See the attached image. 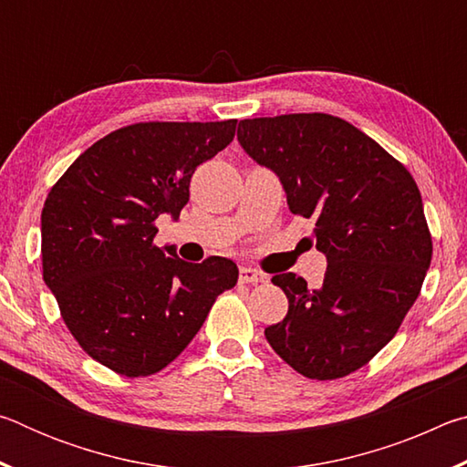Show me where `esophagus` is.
Here are the masks:
<instances>
[{"mask_svg": "<svg viewBox=\"0 0 467 467\" xmlns=\"http://www.w3.org/2000/svg\"><path fill=\"white\" fill-rule=\"evenodd\" d=\"M239 280L243 284H257V282H265L267 275L262 274V272H257V270H253V267H241Z\"/></svg>", "mask_w": 467, "mask_h": 467, "instance_id": "esophagus-1", "label": "esophagus"}]
</instances>
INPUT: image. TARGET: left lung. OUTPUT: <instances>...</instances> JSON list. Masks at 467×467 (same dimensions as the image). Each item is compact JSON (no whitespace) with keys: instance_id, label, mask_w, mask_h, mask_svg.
<instances>
[{"instance_id":"1","label":"left lung","mask_w":467,"mask_h":467,"mask_svg":"<svg viewBox=\"0 0 467 467\" xmlns=\"http://www.w3.org/2000/svg\"><path fill=\"white\" fill-rule=\"evenodd\" d=\"M236 138L275 172L292 214L315 220L311 244L327 259L319 288L292 272L274 275L288 313L265 327L267 342L309 379L350 375L398 334L431 265L416 181L375 140L334 115L244 119Z\"/></svg>"}]
</instances>
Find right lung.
Here are the masks:
<instances>
[{"mask_svg": "<svg viewBox=\"0 0 467 467\" xmlns=\"http://www.w3.org/2000/svg\"><path fill=\"white\" fill-rule=\"evenodd\" d=\"M236 119L136 123L74 161L41 214L43 280L84 352L125 377L175 360L239 267L226 257L189 264L156 247V218H179L189 181L234 138Z\"/></svg>", "mask_w": 467, "mask_h": 467, "instance_id": "right-lung-1", "label": "right lung"}]
</instances>
